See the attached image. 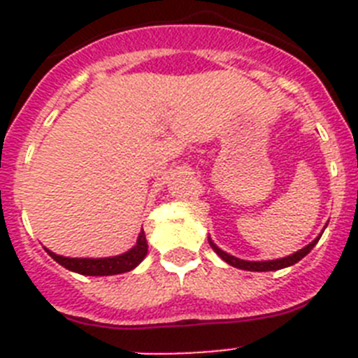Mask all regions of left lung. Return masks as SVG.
I'll use <instances>...</instances> for the list:
<instances>
[{"label": "left lung", "mask_w": 358, "mask_h": 358, "mask_svg": "<svg viewBox=\"0 0 358 358\" xmlns=\"http://www.w3.org/2000/svg\"><path fill=\"white\" fill-rule=\"evenodd\" d=\"M319 238H321V235L317 236L315 240H312V242L308 243V245H305L303 249H299V251H296L294 255L290 256H285V258H278V260H265V262H249V260H240V258H236V256H231L227 255L226 251H222L220 248H217V243H213V240H210V245L211 249H213L215 252H217L220 258H222L226 264L233 265V267L236 268H242V271H255V273H267V271H280V268H285V267H290V265L297 264V262L301 260V258H305L306 255H308L312 249H314L315 243L319 242Z\"/></svg>", "instance_id": "1"}]
</instances>
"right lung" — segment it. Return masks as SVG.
Segmentation results:
<instances>
[{"label":"right lung","mask_w":358,"mask_h":358,"mask_svg":"<svg viewBox=\"0 0 358 358\" xmlns=\"http://www.w3.org/2000/svg\"><path fill=\"white\" fill-rule=\"evenodd\" d=\"M46 252L52 256L57 264H61L62 267L73 271V273L84 274V276H113V274L129 273V271L138 267L147 256L148 243L147 238H145V231L141 229L134 248L118 256H109V258H68V256L55 255L50 249H46Z\"/></svg>","instance_id":"add662e5"}]
</instances>
